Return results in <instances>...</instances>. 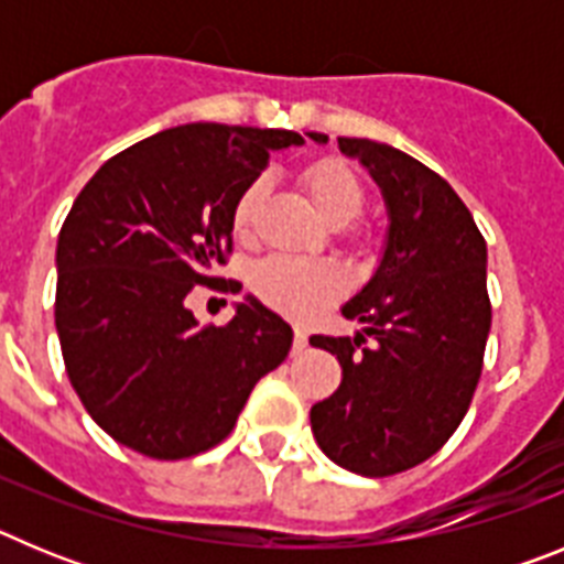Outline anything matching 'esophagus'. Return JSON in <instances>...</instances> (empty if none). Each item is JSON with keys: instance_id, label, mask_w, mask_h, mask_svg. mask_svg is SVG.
Here are the masks:
<instances>
[{"instance_id": "obj_1", "label": "esophagus", "mask_w": 564, "mask_h": 564, "mask_svg": "<svg viewBox=\"0 0 564 564\" xmlns=\"http://www.w3.org/2000/svg\"><path fill=\"white\" fill-rule=\"evenodd\" d=\"M307 350V333L305 330H296L293 333V356Z\"/></svg>"}]
</instances>
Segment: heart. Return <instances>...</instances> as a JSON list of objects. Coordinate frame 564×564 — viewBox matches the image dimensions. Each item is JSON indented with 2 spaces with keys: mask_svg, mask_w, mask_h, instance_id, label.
I'll return each instance as SVG.
<instances>
[{
  "mask_svg": "<svg viewBox=\"0 0 564 564\" xmlns=\"http://www.w3.org/2000/svg\"><path fill=\"white\" fill-rule=\"evenodd\" d=\"M299 186L305 192L313 212L333 228L347 226L364 206L361 177L336 158L307 163L299 172ZM265 194V181H253L251 186L242 188L234 203L231 228L239 239H251ZM253 291L276 311L293 318H307L338 299V293L344 291V279L336 268L325 262L265 259L253 271Z\"/></svg>",
  "mask_w": 564,
  "mask_h": 564,
  "instance_id": "heart-1",
  "label": "heart"
}]
</instances>
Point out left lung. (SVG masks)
I'll use <instances>...</instances> for the list:
<instances>
[{
  "label": "left lung",
  "instance_id": "1",
  "mask_svg": "<svg viewBox=\"0 0 564 564\" xmlns=\"http://www.w3.org/2000/svg\"><path fill=\"white\" fill-rule=\"evenodd\" d=\"M338 149L381 188L387 237L372 276L341 305L361 330L311 338L341 364L311 430L347 471L390 477L435 455L475 395L491 327L486 239L455 188L406 152L367 138H338Z\"/></svg>",
  "mask_w": 564,
  "mask_h": 564
}]
</instances>
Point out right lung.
Wrapping results in <instances>:
<instances>
[{
    "label": "right lung",
    "instance_id": "obj_1",
    "mask_svg": "<svg viewBox=\"0 0 564 564\" xmlns=\"http://www.w3.org/2000/svg\"><path fill=\"white\" fill-rule=\"evenodd\" d=\"M291 129L186 123L115 154L82 188L56 248V330L69 383L107 435L154 457L200 455L234 430L293 330L257 296L223 327L188 311L231 251V212Z\"/></svg>",
    "mask_w": 564,
    "mask_h": 564
}]
</instances>
